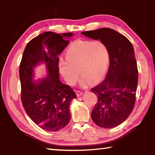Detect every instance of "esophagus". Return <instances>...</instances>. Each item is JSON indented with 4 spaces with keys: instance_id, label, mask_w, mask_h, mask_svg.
Segmentation results:
<instances>
[{
    "instance_id": "34e87169",
    "label": "esophagus",
    "mask_w": 155,
    "mask_h": 155,
    "mask_svg": "<svg viewBox=\"0 0 155 155\" xmlns=\"http://www.w3.org/2000/svg\"><path fill=\"white\" fill-rule=\"evenodd\" d=\"M75 92H76V94H77V96H80L81 95H82V94H83V92H82V91H81L76 90Z\"/></svg>"
}]
</instances>
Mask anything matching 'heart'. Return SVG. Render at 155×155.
<instances>
[{"mask_svg": "<svg viewBox=\"0 0 155 155\" xmlns=\"http://www.w3.org/2000/svg\"><path fill=\"white\" fill-rule=\"evenodd\" d=\"M109 64L108 47L101 41L77 40L66 51V59H60L59 69L64 79L70 85L81 77V85L87 86L104 77ZM79 72H78V70Z\"/></svg>", "mask_w": 155, "mask_h": 155, "instance_id": "obj_1", "label": "heart"}]
</instances>
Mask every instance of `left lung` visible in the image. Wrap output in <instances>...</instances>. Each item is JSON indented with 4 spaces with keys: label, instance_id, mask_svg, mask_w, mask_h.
Masks as SVG:
<instances>
[{
    "label": "left lung",
    "instance_id": "obj_1",
    "mask_svg": "<svg viewBox=\"0 0 155 155\" xmlns=\"http://www.w3.org/2000/svg\"><path fill=\"white\" fill-rule=\"evenodd\" d=\"M81 33L100 40L109 48L110 65L107 77L91 90L98 98L91 116L100 127H115L129 116L135 103L138 70L133 45L125 36L111 28Z\"/></svg>",
    "mask_w": 155,
    "mask_h": 155
}]
</instances>
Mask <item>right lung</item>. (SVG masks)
I'll return each instance as SVG.
<instances>
[{"label":"right lung","mask_w":155,"mask_h":155,"mask_svg":"<svg viewBox=\"0 0 155 155\" xmlns=\"http://www.w3.org/2000/svg\"><path fill=\"white\" fill-rule=\"evenodd\" d=\"M62 35L46 31L35 37L26 46L21 60L19 75L21 101L28 117L41 128L54 132L65 127L70 120L69 106L76 94L69 85L59 78V54L69 44ZM45 62L48 77L35 83L32 81L33 68Z\"/></svg>","instance_id":"obj_1"}]
</instances>
